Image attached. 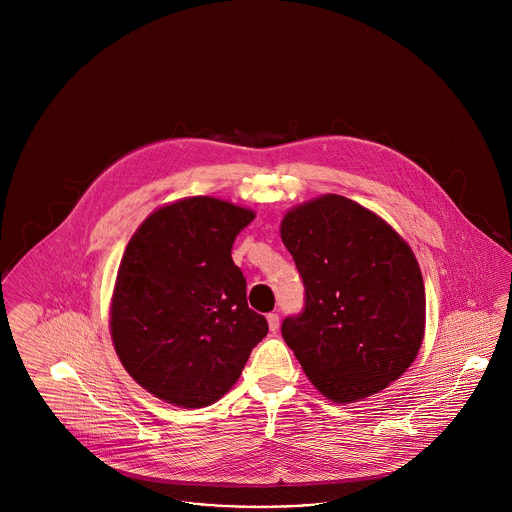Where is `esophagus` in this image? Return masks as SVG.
Segmentation results:
<instances>
[{"label": "esophagus", "instance_id": "34e87169", "mask_svg": "<svg viewBox=\"0 0 512 512\" xmlns=\"http://www.w3.org/2000/svg\"><path fill=\"white\" fill-rule=\"evenodd\" d=\"M267 320L270 332H276V330H278V326H280V317H278V313H268Z\"/></svg>", "mask_w": 512, "mask_h": 512}]
</instances>
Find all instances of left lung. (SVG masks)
I'll list each match as a JSON object with an SVG mask.
<instances>
[{"label":"left lung","instance_id":"1","mask_svg":"<svg viewBox=\"0 0 512 512\" xmlns=\"http://www.w3.org/2000/svg\"><path fill=\"white\" fill-rule=\"evenodd\" d=\"M305 286L282 336L320 393L351 403L384 390L416 359L426 293L411 247L363 205L322 195L282 220Z\"/></svg>","mask_w":512,"mask_h":512}]
</instances>
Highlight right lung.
Returning a JSON list of instances; mask_svg holds the SVG:
<instances>
[{
    "label": "right lung",
    "instance_id": "obj_1",
    "mask_svg": "<svg viewBox=\"0 0 512 512\" xmlns=\"http://www.w3.org/2000/svg\"><path fill=\"white\" fill-rule=\"evenodd\" d=\"M255 215L190 197L149 215L126 245L111 336L128 374L155 397L207 407L240 378L267 318L247 305L232 245Z\"/></svg>",
    "mask_w": 512,
    "mask_h": 512
}]
</instances>
